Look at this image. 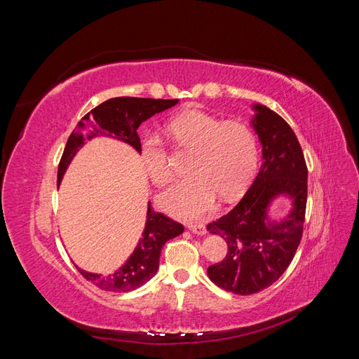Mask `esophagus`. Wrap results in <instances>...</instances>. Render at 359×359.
Wrapping results in <instances>:
<instances>
[{"mask_svg":"<svg viewBox=\"0 0 359 359\" xmlns=\"http://www.w3.org/2000/svg\"><path fill=\"white\" fill-rule=\"evenodd\" d=\"M189 229L193 232V233H198V235H203L206 232V227L203 223L198 222V223H189Z\"/></svg>","mask_w":359,"mask_h":359,"instance_id":"obj_1","label":"esophagus"}]
</instances>
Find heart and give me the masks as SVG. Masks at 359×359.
Masks as SVG:
<instances>
[{
  "label": "heart",
  "instance_id": "obj_1",
  "mask_svg": "<svg viewBox=\"0 0 359 359\" xmlns=\"http://www.w3.org/2000/svg\"><path fill=\"white\" fill-rule=\"evenodd\" d=\"M168 133L180 149L193 151V177L177 182L160 196L168 212L194 219L210 212L222 194L238 196L253 180L259 163V140L255 128L201 109H189L168 124ZM140 161L156 186L173 178V158L157 135H148L140 144Z\"/></svg>",
  "mask_w": 359,
  "mask_h": 359
}]
</instances>
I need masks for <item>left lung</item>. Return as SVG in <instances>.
Masks as SVG:
<instances>
[{
    "label": "left lung",
    "mask_w": 359,
    "mask_h": 359,
    "mask_svg": "<svg viewBox=\"0 0 359 359\" xmlns=\"http://www.w3.org/2000/svg\"><path fill=\"white\" fill-rule=\"evenodd\" d=\"M255 111L264 165L235 208L208 224L227 244L226 257L208 266V277L236 295L266 289L287 269L301 243L307 206V165L295 133L269 107L255 104ZM277 194L290 196L294 208L287 219L273 224L266 208Z\"/></svg>",
    "instance_id": "obj_1"
}]
</instances>
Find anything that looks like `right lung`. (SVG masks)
Wrapping results in <instances>:
<instances>
[{
    "instance_id": "add662e5",
    "label": "right lung",
    "mask_w": 359,
    "mask_h": 359,
    "mask_svg": "<svg viewBox=\"0 0 359 359\" xmlns=\"http://www.w3.org/2000/svg\"><path fill=\"white\" fill-rule=\"evenodd\" d=\"M178 103L173 100L161 99H137V97H115L99 104L91 112L86 114L82 121L78 124L64 148L62 157L58 165V184L70 165L72 158L78 153V149L94 136H109L118 140H123L136 148L140 153V139L137 135V127L147 121L148 118ZM184 226L163 212H157L148 203L147 224L142 238L139 240L137 247L127 262L119 268L116 273L109 276H99L85 273L79 269V273L97 287L107 292H130L153 277L158 269L160 252L172 238L181 235Z\"/></svg>"
}]
</instances>
